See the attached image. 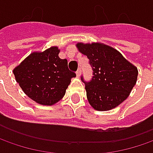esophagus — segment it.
I'll use <instances>...</instances> for the list:
<instances>
[{
    "label": "esophagus",
    "instance_id": "1",
    "mask_svg": "<svg viewBox=\"0 0 153 153\" xmlns=\"http://www.w3.org/2000/svg\"><path fill=\"white\" fill-rule=\"evenodd\" d=\"M76 75H77V77H79V76H80V68H79V69L77 70Z\"/></svg>",
    "mask_w": 153,
    "mask_h": 153
}]
</instances>
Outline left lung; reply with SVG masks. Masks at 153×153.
<instances>
[{
  "label": "left lung",
  "mask_w": 153,
  "mask_h": 153,
  "mask_svg": "<svg viewBox=\"0 0 153 153\" xmlns=\"http://www.w3.org/2000/svg\"><path fill=\"white\" fill-rule=\"evenodd\" d=\"M76 47L89 59L93 70L91 80L85 82L90 105L94 110L106 111L126 100L136 84V67L104 43H78Z\"/></svg>",
  "instance_id": "8db88e82"
}]
</instances>
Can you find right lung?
<instances>
[{"label": "right lung", "mask_w": 153, "mask_h": 153, "mask_svg": "<svg viewBox=\"0 0 153 153\" xmlns=\"http://www.w3.org/2000/svg\"><path fill=\"white\" fill-rule=\"evenodd\" d=\"M59 53L56 46L32 52L13 70L22 91L39 104L50 106L60 101L71 79L76 76L68 69L67 59H61Z\"/></svg>", "instance_id": "right-lung-1"}]
</instances>
